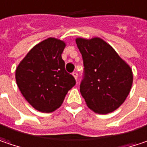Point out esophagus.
I'll return each instance as SVG.
<instances>
[{
    "mask_svg": "<svg viewBox=\"0 0 147 147\" xmlns=\"http://www.w3.org/2000/svg\"><path fill=\"white\" fill-rule=\"evenodd\" d=\"M72 76H74V78L76 79V81H77V77H78V73L77 72H73Z\"/></svg>",
    "mask_w": 147,
    "mask_h": 147,
    "instance_id": "34e87169",
    "label": "esophagus"
}]
</instances>
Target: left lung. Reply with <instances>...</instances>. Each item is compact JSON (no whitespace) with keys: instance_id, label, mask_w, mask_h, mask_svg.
<instances>
[{"instance_id":"1","label":"left lung","mask_w":147,"mask_h":147,"mask_svg":"<svg viewBox=\"0 0 147 147\" xmlns=\"http://www.w3.org/2000/svg\"><path fill=\"white\" fill-rule=\"evenodd\" d=\"M83 59L80 91L87 107L99 114L117 110L129 95L133 75L116 51L100 38H76Z\"/></svg>"}]
</instances>
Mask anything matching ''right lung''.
<instances>
[{"mask_svg": "<svg viewBox=\"0 0 147 147\" xmlns=\"http://www.w3.org/2000/svg\"><path fill=\"white\" fill-rule=\"evenodd\" d=\"M65 47L61 40H45L30 50L16 70V84L23 96L39 111L51 112L60 107L76 85L61 58Z\"/></svg>", "mask_w": 147, "mask_h": 147, "instance_id": "1", "label": "right lung"}]
</instances>
